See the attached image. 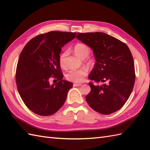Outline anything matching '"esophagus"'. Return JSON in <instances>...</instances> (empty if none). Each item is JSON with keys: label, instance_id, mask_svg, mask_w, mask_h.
<instances>
[{"label": "esophagus", "instance_id": "34e87169", "mask_svg": "<svg viewBox=\"0 0 150 150\" xmlns=\"http://www.w3.org/2000/svg\"><path fill=\"white\" fill-rule=\"evenodd\" d=\"M82 84L81 83H74L73 84V86H81Z\"/></svg>", "mask_w": 150, "mask_h": 150}]
</instances>
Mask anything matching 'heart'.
<instances>
[{"mask_svg": "<svg viewBox=\"0 0 150 150\" xmlns=\"http://www.w3.org/2000/svg\"><path fill=\"white\" fill-rule=\"evenodd\" d=\"M74 52L76 55L81 59H84V62L87 65L91 66L94 64V60L88 55L90 53V49L86 44L79 42L76 44L74 46ZM66 55V52H64L59 57L60 65L62 68L64 67V59ZM88 73V69L82 67L77 69H71L66 74V78L68 81L73 82H81L83 81L85 77H86Z\"/></svg>", "mask_w": 150, "mask_h": 150, "instance_id": "b5f03b06", "label": "heart"}]
</instances>
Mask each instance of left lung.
Returning a JSON list of instances; mask_svg holds the SVG:
<instances>
[{"mask_svg":"<svg viewBox=\"0 0 150 150\" xmlns=\"http://www.w3.org/2000/svg\"><path fill=\"white\" fill-rule=\"evenodd\" d=\"M76 37L93 50L96 63L89 79L91 91L86 100L97 112L109 115L122 108L135 84L133 59L125 43L102 32L79 33ZM100 82L102 85H97Z\"/></svg>","mask_w":150,"mask_h":150,"instance_id":"8db88e82","label":"left lung"}]
</instances>
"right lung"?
<instances>
[{
	"mask_svg": "<svg viewBox=\"0 0 150 150\" xmlns=\"http://www.w3.org/2000/svg\"><path fill=\"white\" fill-rule=\"evenodd\" d=\"M77 33L50 31L30 40L19 57L16 83L25 105L39 115L49 116L61 108L71 82L62 80L59 63L62 47ZM54 84L50 83L51 79ZM58 81V82H57Z\"/></svg>",
	"mask_w": 150,
	"mask_h": 150,
	"instance_id": "right-lung-1",
	"label": "right lung"
}]
</instances>
